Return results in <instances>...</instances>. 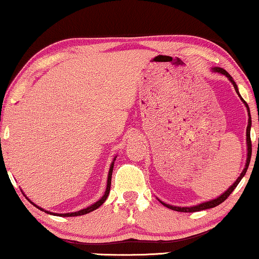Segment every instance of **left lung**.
Listing matches in <instances>:
<instances>
[{"mask_svg":"<svg viewBox=\"0 0 259 259\" xmlns=\"http://www.w3.org/2000/svg\"><path fill=\"white\" fill-rule=\"evenodd\" d=\"M212 71L214 73H219V74H223V75H225L229 80L231 81L232 84H233L234 89L236 91V94L239 95V97L241 98V100H242L243 104L245 105V107H247L248 109V115H249V119H248V126H247V151H248V154H247V161H245V166L243 169V171L241 172L240 177H238V179L234 182L233 185H232L229 190L225 191L224 193L221 196H218V198L213 199V200H210V201H207V202H203V203H200L198 205H193V207H176V205H170V204H166L164 202H162L161 200H159L160 202L165 205L166 208L171 209V210H176V211H181V212H194V211H200V210H205V209H210V208H213L216 207V205L221 204L222 202H224V201L229 198L230 194L232 192L234 191V188L238 186V184L240 183L241 179L243 178V176L245 175V172H247L248 170V166H249V163H250V157H251V139H250V128H251V116H250V111H249V106L248 104L244 102V99L241 97L240 94H239V90H238V85H236V83L234 82L233 77H232L229 73H227L224 68H221V67H213Z\"/></svg>","mask_w":259,"mask_h":259,"instance_id":"obj_1","label":"left lung"}]
</instances>
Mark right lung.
I'll use <instances>...</instances> for the list:
<instances>
[{
    "label": "right lung",
    "instance_id": "add662e5",
    "mask_svg": "<svg viewBox=\"0 0 259 259\" xmlns=\"http://www.w3.org/2000/svg\"><path fill=\"white\" fill-rule=\"evenodd\" d=\"M115 159H116V157H114V160H113V162H112V164H111V166H109V171H108V176H107L106 191H105L104 195L102 196V198H100V200H98V201H97V202L94 203V204H91V205H89V207H88V208H84V209L80 210V211H75V212H68V213H55V212H50V211H48V210H45V209H42V208H40V207H37V205H36V204H34L33 202H30V203H33V205H35V207L38 208L40 210H43V211H46L47 213L56 214V216H60V217H74V216H82V214H85V213H89V212H91V211H94V210L98 209V208L100 207V205H102V204L105 202V201H106L107 196H108V194H109V190H111V182H112L113 166H114V161H115ZM23 194H24V193H23ZM27 200H28V201H30L29 199H27Z\"/></svg>",
    "mask_w": 259,
    "mask_h": 259
}]
</instances>
